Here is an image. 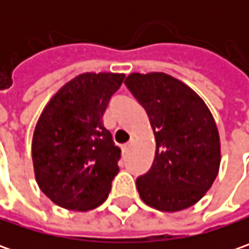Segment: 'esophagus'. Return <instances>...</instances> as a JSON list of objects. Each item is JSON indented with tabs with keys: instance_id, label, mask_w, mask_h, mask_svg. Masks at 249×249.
Listing matches in <instances>:
<instances>
[{
	"instance_id": "obj_1",
	"label": "esophagus",
	"mask_w": 249,
	"mask_h": 249,
	"mask_svg": "<svg viewBox=\"0 0 249 249\" xmlns=\"http://www.w3.org/2000/svg\"><path fill=\"white\" fill-rule=\"evenodd\" d=\"M130 148H131V142H129V144H126V145H123V152H124V154H129V151H130Z\"/></svg>"
}]
</instances>
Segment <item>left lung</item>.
<instances>
[{"label":"left lung","mask_w":249,"mask_h":249,"mask_svg":"<svg viewBox=\"0 0 249 249\" xmlns=\"http://www.w3.org/2000/svg\"><path fill=\"white\" fill-rule=\"evenodd\" d=\"M124 84L148 115L155 134V158L136 180L141 199L162 212L196 204L215 181L220 139L202 98L166 73H131Z\"/></svg>","instance_id":"obj_1"}]
</instances>
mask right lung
Wrapping results in <instances>:
<instances>
[{
	"label": "right lung",
	"instance_id": "1",
	"mask_svg": "<svg viewBox=\"0 0 249 249\" xmlns=\"http://www.w3.org/2000/svg\"><path fill=\"white\" fill-rule=\"evenodd\" d=\"M123 73H83L45 105L32 142L37 184L53 204L71 211L100 206L118 175L120 148L102 115Z\"/></svg>",
	"mask_w": 249,
	"mask_h": 249
}]
</instances>
